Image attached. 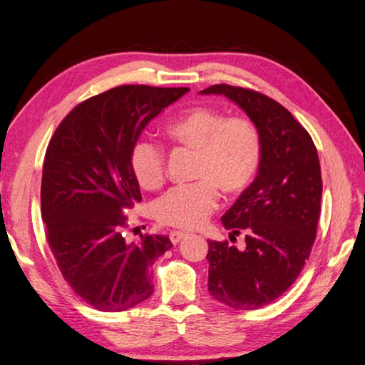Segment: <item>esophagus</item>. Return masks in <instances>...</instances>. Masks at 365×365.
I'll return each instance as SVG.
<instances>
[{"label":"esophagus","mask_w":365,"mask_h":365,"mask_svg":"<svg viewBox=\"0 0 365 365\" xmlns=\"http://www.w3.org/2000/svg\"><path fill=\"white\" fill-rule=\"evenodd\" d=\"M187 235H188V234H187V232H185V230H173V232H170L169 238H170V242H173L174 245H177L178 242H180V240H183Z\"/></svg>","instance_id":"obj_1"}]
</instances>
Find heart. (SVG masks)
Instances as JSON below:
<instances>
[{
    "label": "heart",
    "mask_w": 365,
    "mask_h": 365,
    "mask_svg": "<svg viewBox=\"0 0 365 365\" xmlns=\"http://www.w3.org/2000/svg\"><path fill=\"white\" fill-rule=\"evenodd\" d=\"M174 141L197 150L196 182L175 185L157 199L155 216L170 226L192 229L202 224L218 202V187L226 192L245 190L257 174L262 139L257 127L243 118H226L197 106L170 120L166 127ZM130 168L145 190L165 182V150L149 138L138 139L130 152Z\"/></svg>",
    "instance_id": "obj_1"
}]
</instances>
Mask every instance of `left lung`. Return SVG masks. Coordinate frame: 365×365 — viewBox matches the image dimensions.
<instances>
[{
    "label": "left lung",
    "instance_id": "left-lung-1",
    "mask_svg": "<svg viewBox=\"0 0 365 365\" xmlns=\"http://www.w3.org/2000/svg\"><path fill=\"white\" fill-rule=\"evenodd\" d=\"M200 94L224 96L242 108L262 139L257 175L221 218L235 235L243 232L246 245L238 250L208 240L207 254L212 297L254 311L281 297L311 255L323 190L319 153L304 127L273 98L229 84Z\"/></svg>",
    "mask_w": 365,
    "mask_h": 365
}]
</instances>
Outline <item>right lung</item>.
I'll use <instances>...</instances> for the list:
<instances>
[{"label":"right lung","mask_w":365,"mask_h":365,"mask_svg":"<svg viewBox=\"0 0 365 365\" xmlns=\"http://www.w3.org/2000/svg\"><path fill=\"white\" fill-rule=\"evenodd\" d=\"M188 88L118 86L75 106L46 147L41 202L46 240L72 290L120 312L153 292L150 267L173 247L166 235L127 242L125 208L141 202L131 147Z\"/></svg>","instance_id":"add662e5"}]
</instances>
